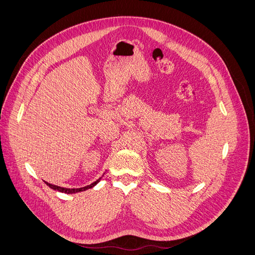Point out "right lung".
<instances>
[{
	"instance_id": "add662e5",
	"label": "right lung",
	"mask_w": 255,
	"mask_h": 255,
	"mask_svg": "<svg viewBox=\"0 0 255 255\" xmlns=\"http://www.w3.org/2000/svg\"><path fill=\"white\" fill-rule=\"evenodd\" d=\"M102 176H103V175H102ZM102 176L99 177V179H98L97 181H95L94 183H91V184L87 185V186H84V187H81V188H65V187L57 186V185L50 184V183L45 182V181H44V183L47 184L50 188H52V189H54V190H57V191H59V192H65V194H75V192H80V191L87 190V189H89V188H92L94 186H96V185L100 182V180L102 179Z\"/></svg>"
}]
</instances>
